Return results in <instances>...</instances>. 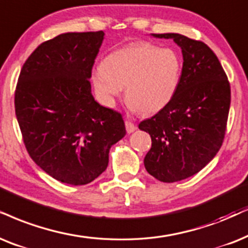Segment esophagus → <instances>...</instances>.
Masks as SVG:
<instances>
[{
    "mask_svg": "<svg viewBox=\"0 0 248 248\" xmlns=\"http://www.w3.org/2000/svg\"><path fill=\"white\" fill-rule=\"evenodd\" d=\"M124 124H126V130H127L128 134H131L133 131L136 130V128H137L136 124H133V122L129 121V120H127L126 122H124Z\"/></svg>",
    "mask_w": 248,
    "mask_h": 248,
    "instance_id": "obj_1",
    "label": "esophagus"
}]
</instances>
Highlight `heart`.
I'll return each instance as SVG.
<instances>
[{"mask_svg":"<svg viewBox=\"0 0 248 248\" xmlns=\"http://www.w3.org/2000/svg\"><path fill=\"white\" fill-rule=\"evenodd\" d=\"M182 62L174 50L136 42L106 56L93 72L97 95L108 105L120 96L122 88L133 111L153 114L169 104L180 86Z\"/></svg>","mask_w":248,"mask_h":248,"instance_id":"heart-1","label":"heart"}]
</instances>
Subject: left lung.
<instances>
[{
	"mask_svg": "<svg viewBox=\"0 0 248 248\" xmlns=\"http://www.w3.org/2000/svg\"><path fill=\"white\" fill-rule=\"evenodd\" d=\"M152 36L173 39L183 55L173 99L139 124L152 140L144 158L147 173L173 183L198 173L220 150L230 108V83L216 55L202 41L176 33Z\"/></svg>",
	"mask_w": 248,
	"mask_h": 248,
	"instance_id": "8db88e82",
	"label": "left lung"
}]
</instances>
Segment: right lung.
<instances>
[{
    "mask_svg": "<svg viewBox=\"0 0 248 248\" xmlns=\"http://www.w3.org/2000/svg\"><path fill=\"white\" fill-rule=\"evenodd\" d=\"M104 35L65 33L41 43L16 87V117L28 155L50 176L72 186L98 177L111 146L126 135L122 115L92 93L89 79Z\"/></svg>",
    "mask_w": 248,
    "mask_h": 248,
    "instance_id": "right-lung-1",
    "label": "right lung"
}]
</instances>
